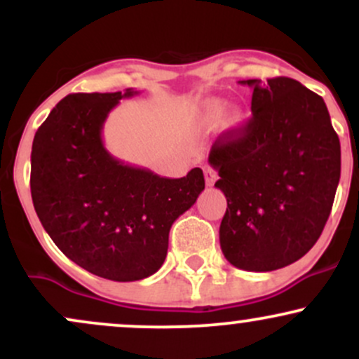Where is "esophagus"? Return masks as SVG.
I'll return each mask as SVG.
<instances>
[{
	"label": "esophagus",
	"instance_id": "34e87169",
	"mask_svg": "<svg viewBox=\"0 0 359 359\" xmlns=\"http://www.w3.org/2000/svg\"><path fill=\"white\" fill-rule=\"evenodd\" d=\"M204 177H205V185H212L216 182V172L211 167L204 168Z\"/></svg>",
	"mask_w": 359,
	"mask_h": 359
}]
</instances>
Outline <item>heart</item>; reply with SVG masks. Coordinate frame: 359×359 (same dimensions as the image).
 I'll use <instances>...</instances> for the list:
<instances>
[{"mask_svg":"<svg viewBox=\"0 0 359 359\" xmlns=\"http://www.w3.org/2000/svg\"><path fill=\"white\" fill-rule=\"evenodd\" d=\"M228 113V106L221 101H211L204 106L201 111L199 116V125L203 128H214L217 126L222 119L226 118ZM233 125H240V118L233 119Z\"/></svg>","mask_w":359,"mask_h":359,"instance_id":"1","label":"heart"}]
</instances>
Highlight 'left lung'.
I'll return each mask as SVG.
<instances>
[{
  "label": "left lung",
  "mask_w": 359,
  "mask_h": 359,
  "mask_svg": "<svg viewBox=\"0 0 359 359\" xmlns=\"http://www.w3.org/2000/svg\"><path fill=\"white\" fill-rule=\"evenodd\" d=\"M251 118L216 140L209 163L228 201L221 250L236 269L297 262L323 233L341 177V145L320 96L290 77L240 81Z\"/></svg>",
  "instance_id": "obj_1"
}]
</instances>
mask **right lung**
<instances>
[{
    "instance_id": "right-lung-1",
    "label": "right lung",
    "mask_w": 359,
    "mask_h": 359,
    "mask_svg": "<svg viewBox=\"0 0 359 359\" xmlns=\"http://www.w3.org/2000/svg\"><path fill=\"white\" fill-rule=\"evenodd\" d=\"M135 94H69L32 145V201L45 231L74 263L114 282L147 278L163 265L172 224L205 185L197 167L167 179L106 150L109 111Z\"/></svg>"
}]
</instances>
